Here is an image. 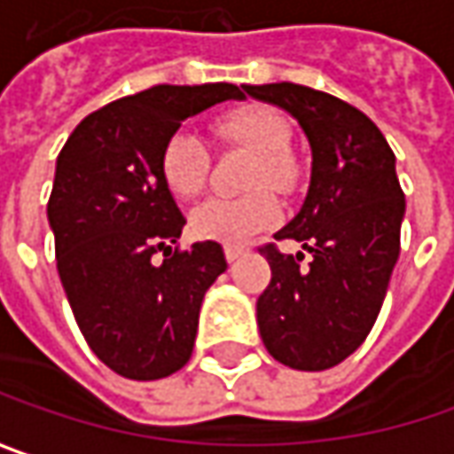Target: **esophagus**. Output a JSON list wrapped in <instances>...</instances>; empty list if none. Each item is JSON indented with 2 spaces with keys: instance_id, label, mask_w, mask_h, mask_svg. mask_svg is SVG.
Segmentation results:
<instances>
[{
  "instance_id": "obj_1",
  "label": "esophagus",
  "mask_w": 454,
  "mask_h": 454,
  "mask_svg": "<svg viewBox=\"0 0 454 454\" xmlns=\"http://www.w3.org/2000/svg\"><path fill=\"white\" fill-rule=\"evenodd\" d=\"M223 254H226V262L228 264H233V262H239V259H244L248 251L244 247H226L223 248Z\"/></svg>"
}]
</instances>
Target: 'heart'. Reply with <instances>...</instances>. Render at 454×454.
Segmentation results:
<instances>
[{
    "label": "heart",
    "instance_id": "1",
    "mask_svg": "<svg viewBox=\"0 0 454 454\" xmlns=\"http://www.w3.org/2000/svg\"><path fill=\"white\" fill-rule=\"evenodd\" d=\"M213 131L233 147L254 154L248 172V188L269 185L277 192H292L302 180V165L289 152L292 129L279 111L247 104L226 111L213 121ZM160 172L172 195H200L210 172L207 147L190 131L169 134L160 152ZM282 215V207L269 190H254L244 198H210L190 213V231L203 241L226 247L247 244L251 236L271 228Z\"/></svg>",
    "mask_w": 454,
    "mask_h": 454
}]
</instances>
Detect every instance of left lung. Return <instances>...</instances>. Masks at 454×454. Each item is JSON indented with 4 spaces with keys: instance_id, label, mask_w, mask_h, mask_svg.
I'll return each mask as SVG.
<instances>
[{
    "instance_id": "8db88e82",
    "label": "left lung",
    "mask_w": 454,
    "mask_h": 454,
    "mask_svg": "<svg viewBox=\"0 0 454 454\" xmlns=\"http://www.w3.org/2000/svg\"><path fill=\"white\" fill-rule=\"evenodd\" d=\"M251 98L285 109L312 149L309 188L300 213L274 239L305 254L262 248L271 282L256 302L266 350L297 371L345 361L376 323L399 259L404 192L396 157L364 111L297 83L244 86Z\"/></svg>"
}]
</instances>
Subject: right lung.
<instances>
[{"label":"right lung","instance_id":"right-lung-1","mask_svg":"<svg viewBox=\"0 0 454 454\" xmlns=\"http://www.w3.org/2000/svg\"><path fill=\"white\" fill-rule=\"evenodd\" d=\"M228 98L247 96L233 83L154 86L89 114L58 154L48 203L58 274L90 350L124 379L188 364L203 297L226 271L215 241L172 248L185 215L160 152L188 116Z\"/></svg>","mask_w":454,"mask_h":454}]
</instances>
